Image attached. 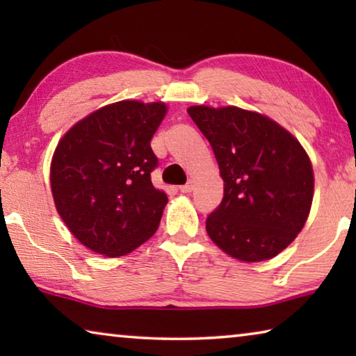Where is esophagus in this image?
<instances>
[{"label": "esophagus", "mask_w": 356, "mask_h": 356, "mask_svg": "<svg viewBox=\"0 0 356 356\" xmlns=\"http://www.w3.org/2000/svg\"><path fill=\"white\" fill-rule=\"evenodd\" d=\"M191 190H193V184H191V182L186 184V185L179 186V191H180V193H190Z\"/></svg>", "instance_id": "1"}]
</instances>
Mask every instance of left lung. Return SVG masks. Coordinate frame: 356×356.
I'll return each mask as SVG.
<instances>
[{
  "label": "left lung",
  "mask_w": 356,
  "mask_h": 356,
  "mask_svg": "<svg viewBox=\"0 0 356 356\" xmlns=\"http://www.w3.org/2000/svg\"><path fill=\"white\" fill-rule=\"evenodd\" d=\"M186 111L212 146L225 182L222 201L206 221L209 237L242 262L280 254L309 216L314 171L306 150L261 113L206 105Z\"/></svg>",
  "instance_id": "8db88e82"
}]
</instances>
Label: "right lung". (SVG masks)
I'll list each match as a JSON object with an SVG mask.
<instances>
[{"label": "right lung", "instance_id": "1", "mask_svg": "<svg viewBox=\"0 0 356 356\" xmlns=\"http://www.w3.org/2000/svg\"><path fill=\"white\" fill-rule=\"evenodd\" d=\"M163 102L120 100L65 131L51 156L50 185L61 220L81 245L105 257L136 250L159 229L168 204L150 172V140L165 119Z\"/></svg>", "mask_w": 356, "mask_h": 356}]
</instances>
